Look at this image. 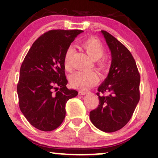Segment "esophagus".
<instances>
[{
    "label": "esophagus",
    "instance_id": "esophagus-1",
    "mask_svg": "<svg viewBox=\"0 0 158 158\" xmlns=\"http://www.w3.org/2000/svg\"><path fill=\"white\" fill-rule=\"evenodd\" d=\"M88 93H89V91H88V90H79L80 95H85V94H88Z\"/></svg>",
    "mask_w": 158,
    "mask_h": 158
}]
</instances>
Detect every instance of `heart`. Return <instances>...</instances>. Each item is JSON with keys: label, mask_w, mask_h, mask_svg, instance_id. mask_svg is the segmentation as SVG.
I'll return each mask as SVG.
<instances>
[{"label": "heart", "mask_w": 158, "mask_h": 158, "mask_svg": "<svg viewBox=\"0 0 158 158\" xmlns=\"http://www.w3.org/2000/svg\"><path fill=\"white\" fill-rule=\"evenodd\" d=\"M82 46L88 55L96 61V65L99 70H103L106 68L107 62L102 56L105 53V48L102 43L96 38H89L83 41ZM74 49L70 47L67 49L64 57V66L66 70L70 69V59ZM98 81V76L94 71H78L73 73L70 77V83L73 87L79 89H86L94 85Z\"/></svg>", "instance_id": "obj_1"}]
</instances>
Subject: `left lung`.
Returning a JSON list of instances; mask_svg holds the SVG:
<instances>
[{
    "label": "left lung",
    "instance_id": "8db88e82",
    "mask_svg": "<svg viewBox=\"0 0 158 158\" xmlns=\"http://www.w3.org/2000/svg\"><path fill=\"white\" fill-rule=\"evenodd\" d=\"M101 33L111 51V64L107 77L98 88L99 104L90 112V118L100 130L114 132L132 116L139 101L140 75L129 49L107 31Z\"/></svg>",
    "mask_w": 158,
    "mask_h": 158
}]
</instances>
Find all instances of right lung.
Wrapping results in <instances>:
<instances>
[{
  "label": "right lung",
  "mask_w": 158,
  "mask_h": 158,
  "mask_svg": "<svg viewBox=\"0 0 158 158\" xmlns=\"http://www.w3.org/2000/svg\"><path fill=\"white\" fill-rule=\"evenodd\" d=\"M82 30H50L28 52L17 85L19 108L28 122L41 131L57 129L65 117V104L77 95L66 87L64 57Z\"/></svg>",
  "instance_id": "right-lung-1"
}]
</instances>
